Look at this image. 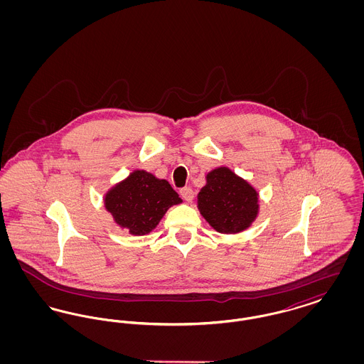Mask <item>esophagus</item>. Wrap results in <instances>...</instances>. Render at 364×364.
<instances>
[{"instance_id": "esophagus-1", "label": "esophagus", "mask_w": 364, "mask_h": 364, "mask_svg": "<svg viewBox=\"0 0 364 364\" xmlns=\"http://www.w3.org/2000/svg\"><path fill=\"white\" fill-rule=\"evenodd\" d=\"M180 195L183 196V199L184 200H187V202H192L193 200V191L190 187H184V188H181L180 190Z\"/></svg>"}]
</instances>
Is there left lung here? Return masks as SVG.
Here are the masks:
<instances>
[{
  "instance_id": "8db88e82",
  "label": "left lung",
  "mask_w": 364,
  "mask_h": 364,
  "mask_svg": "<svg viewBox=\"0 0 364 364\" xmlns=\"http://www.w3.org/2000/svg\"><path fill=\"white\" fill-rule=\"evenodd\" d=\"M206 186L198 193V208L220 233H239L258 215V192L228 168L206 176Z\"/></svg>"
}]
</instances>
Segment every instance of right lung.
<instances>
[{
    "instance_id": "obj_1",
    "label": "right lung",
    "mask_w": 364,
    "mask_h": 364,
    "mask_svg": "<svg viewBox=\"0 0 364 364\" xmlns=\"http://www.w3.org/2000/svg\"><path fill=\"white\" fill-rule=\"evenodd\" d=\"M178 203V193L166 180L144 171L129 174L105 196V208L116 224L136 236L150 233L166 210Z\"/></svg>"
}]
</instances>
